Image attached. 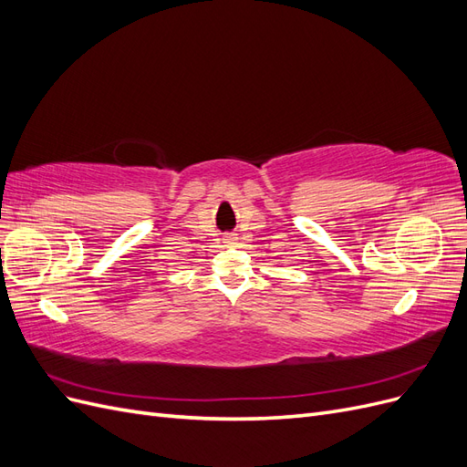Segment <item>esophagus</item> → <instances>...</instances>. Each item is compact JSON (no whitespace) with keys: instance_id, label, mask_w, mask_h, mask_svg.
I'll return each mask as SVG.
<instances>
[{"instance_id":"1","label":"esophagus","mask_w":467,"mask_h":467,"mask_svg":"<svg viewBox=\"0 0 467 467\" xmlns=\"http://www.w3.org/2000/svg\"><path fill=\"white\" fill-rule=\"evenodd\" d=\"M223 242H225V244H235V235H234V234H228V235H225Z\"/></svg>"}]
</instances>
